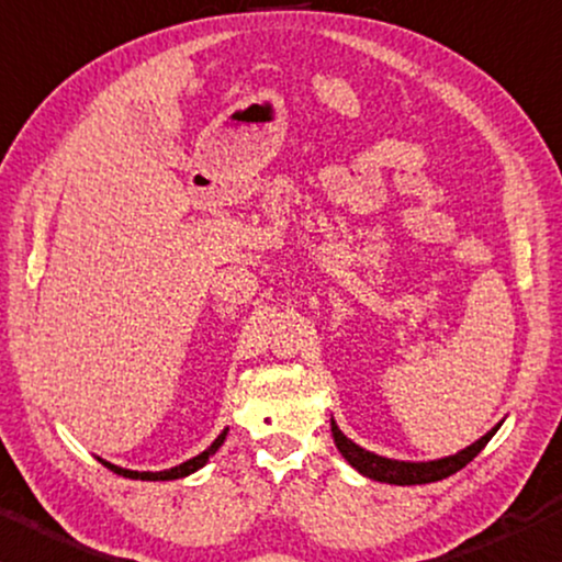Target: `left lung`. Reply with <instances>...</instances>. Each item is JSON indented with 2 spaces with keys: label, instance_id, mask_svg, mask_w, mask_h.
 Wrapping results in <instances>:
<instances>
[{
  "label": "left lung",
  "instance_id": "obj_1",
  "mask_svg": "<svg viewBox=\"0 0 562 562\" xmlns=\"http://www.w3.org/2000/svg\"><path fill=\"white\" fill-rule=\"evenodd\" d=\"M498 426H493V429L485 434V437L477 439L475 445L465 447V450L458 454H450V458L431 460V462H401V460H387V458H380V454L362 450V447L344 437L341 429L331 418V434H334L336 450L344 454V460H347L355 470H359L362 475L372 477V481L393 483V485H422V483H434V481H442V477L454 475L458 470L465 468L485 445L491 442V437L498 431Z\"/></svg>",
  "mask_w": 562,
  "mask_h": 562
}]
</instances>
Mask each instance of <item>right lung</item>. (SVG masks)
<instances>
[{
	"mask_svg": "<svg viewBox=\"0 0 562 562\" xmlns=\"http://www.w3.org/2000/svg\"><path fill=\"white\" fill-rule=\"evenodd\" d=\"M226 434H228V429H223V431L218 434V439H215V442H213L211 447H207L205 452H200L198 458L187 460V462H182V465H177V468H171V470H161V473H138V470L117 468V465H112V462H104V460H100V462H102L104 468H110L112 473H117V475H123V477H133V481H175V477H184V475L194 473V470L203 468L205 462H207V458L218 452V447L223 445V439H226Z\"/></svg>",
	"mask_w": 562,
	"mask_h": 562,
	"instance_id": "1",
	"label": "right lung"
}]
</instances>
